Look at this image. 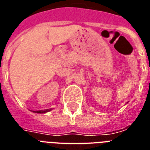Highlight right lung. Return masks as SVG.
<instances>
[{
  "label": "right lung",
  "mask_w": 150,
  "mask_h": 150,
  "mask_svg": "<svg viewBox=\"0 0 150 150\" xmlns=\"http://www.w3.org/2000/svg\"><path fill=\"white\" fill-rule=\"evenodd\" d=\"M52 109H47V110H36V111H33L34 113H37V114H45L47 112L50 111Z\"/></svg>",
  "instance_id": "1"
}]
</instances>
